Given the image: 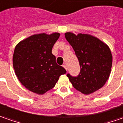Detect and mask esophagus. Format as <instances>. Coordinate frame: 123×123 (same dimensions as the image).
<instances>
[{
	"instance_id": "esophagus-1",
	"label": "esophagus",
	"mask_w": 123,
	"mask_h": 123,
	"mask_svg": "<svg viewBox=\"0 0 123 123\" xmlns=\"http://www.w3.org/2000/svg\"><path fill=\"white\" fill-rule=\"evenodd\" d=\"M62 66H63V67H64V68H65V69L66 70H67V66L65 64V65H62Z\"/></svg>"
}]
</instances>
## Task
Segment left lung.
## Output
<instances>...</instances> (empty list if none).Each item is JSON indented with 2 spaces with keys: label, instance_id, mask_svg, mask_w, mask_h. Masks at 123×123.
Returning a JSON list of instances; mask_svg holds the SVG:
<instances>
[{
  "label": "left lung",
  "instance_id": "1",
  "mask_svg": "<svg viewBox=\"0 0 123 123\" xmlns=\"http://www.w3.org/2000/svg\"><path fill=\"white\" fill-rule=\"evenodd\" d=\"M72 46L80 66L78 75L67 74L73 86L83 94L88 95L99 90L109 78L112 56L108 45L95 37L87 34H65Z\"/></svg>",
  "mask_w": 123,
  "mask_h": 123
}]
</instances>
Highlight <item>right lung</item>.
<instances>
[{"label": "right lung", "instance_id": "right-lung-1", "mask_svg": "<svg viewBox=\"0 0 123 123\" xmlns=\"http://www.w3.org/2000/svg\"><path fill=\"white\" fill-rule=\"evenodd\" d=\"M60 34L34 35L16 45L13 56L15 75L29 91L42 95L54 87L66 70L57 65L52 53Z\"/></svg>", "mask_w": 123, "mask_h": 123}]
</instances>
